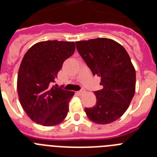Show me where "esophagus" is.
<instances>
[{
  "label": "esophagus",
  "instance_id": "1",
  "mask_svg": "<svg viewBox=\"0 0 157 157\" xmlns=\"http://www.w3.org/2000/svg\"><path fill=\"white\" fill-rule=\"evenodd\" d=\"M85 92H86L85 90H80V91H78L77 94H78V95H82V94H83Z\"/></svg>",
  "mask_w": 157,
  "mask_h": 157
}]
</instances>
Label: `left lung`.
<instances>
[{
	"label": "left lung",
	"mask_w": 157,
	"mask_h": 157,
	"mask_svg": "<svg viewBox=\"0 0 157 157\" xmlns=\"http://www.w3.org/2000/svg\"><path fill=\"white\" fill-rule=\"evenodd\" d=\"M76 48L103 89L95 91L97 102L86 108V116L98 124H109L127 110L135 93L136 72L126 49L114 40L98 37L76 41Z\"/></svg>",
	"instance_id": "8db88e82"
}]
</instances>
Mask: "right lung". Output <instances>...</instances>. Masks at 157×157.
<instances>
[{"label":"right lung","instance_id":"add662e5","mask_svg":"<svg viewBox=\"0 0 157 157\" xmlns=\"http://www.w3.org/2000/svg\"><path fill=\"white\" fill-rule=\"evenodd\" d=\"M75 50L74 41H41L23 56L18 73V95L23 110L37 124L52 127L66 118L75 93L52 84Z\"/></svg>","mask_w":157,"mask_h":157}]
</instances>
